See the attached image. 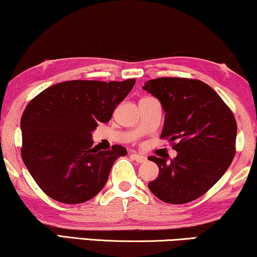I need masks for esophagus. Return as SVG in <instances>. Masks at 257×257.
<instances>
[{
  "label": "esophagus",
  "mask_w": 257,
  "mask_h": 257,
  "mask_svg": "<svg viewBox=\"0 0 257 257\" xmlns=\"http://www.w3.org/2000/svg\"><path fill=\"white\" fill-rule=\"evenodd\" d=\"M131 156H132L133 159L137 161V163H145V161L147 160L145 156H142V154H138V153H136V152H133Z\"/></svg>",
  "instance_id": "esophagus-1"
}]
</instances>
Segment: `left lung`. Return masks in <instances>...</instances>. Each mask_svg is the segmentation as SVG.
Here are the masks:
<instances>
[{
    "instance_id": "1",
    "label": "left lung",
    "mask_w": 257,
    "mask_h": 257,
    "mask_svg": "<svg viewBox=\"0 0 257 257\" xmlns=\"http://www.w3.org/2000/svg\"><path fill=\"white\" fill-rule=\"evenodd\" d=\"M144 90L160 100L165 124L160 138L168 139L178 156L149 157L159 175L149 188L158 199L182 205L208 192L230 166L236 153L237 125L219 94L199 79L161 77Z\"/></svg>"
}]
</instances>
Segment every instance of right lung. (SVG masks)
Masks as SVG:
<instances>
[{"label":"right lung","mask_w":257,"mask_h":257,"mask_svg":"<svg viewBox=\"0 0 257 257\" xmlns=\"http://www.w3.org/2000/svg\"><path fill=\"white\" fill-rule=\"evenodd\" d=\"M135 83V78L110 83L69 80L29 101L21 118V156L48 196L76 205L103 189L112 165L127 151L120 145L96 150L91 132L110 120Z\"/></svg>","instance_id":"right-lung-1"}]
</instances>
